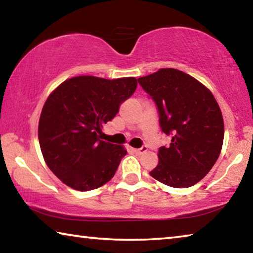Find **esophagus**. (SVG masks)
Returning <instances> with one entry per match:
<instances>
[{"label":"esophagus","mask_w":253,"mask_h":253,"mask_svg":"<svg viewBox=\"0 0 253 253\" xmlns=\"http://www.w3.org/2000/svg\"><path fill=\"white\" fill-rule=\"evenodd\" d=\"M132 152H135L136 154H143L145 152H147V147L142 146L140 148H132Z\"/></svg>","instance_id":"esophagus-1"}]
</instances>
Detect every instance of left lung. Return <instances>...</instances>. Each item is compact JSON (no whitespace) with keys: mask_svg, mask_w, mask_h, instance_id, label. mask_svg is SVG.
Here are the masks:
<instances>
[{"mask_svg":"<svg viewBox=\"0 0 253 253\" xmlns=\"http://www.w3.org/2000/svg\"><path fill=\"white\" fill-rule=\"evenodd\" d=\"M160 115L169 146L158 149V164L151 173L172 187H190L207 175L221 153L223 117L212 92L190 75L172 68L138 78Z\"/></svg>","mask_w":253,"mask_h":253,"instance_id":"8db88e82","label":"left lung"}]
</instances>
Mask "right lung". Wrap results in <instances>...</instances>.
Segmentation results:
<instances>
[{"label":"right lung","instance_id":"add662e5","mask_svg":"<svg viewBox=\"0 0 253 253\" xmlns=\"http://www.w3.org/2000/svg\"><path fill=\"white\" fill-rule=\"evenodd\" d=\"M136 78H70L42 108L39 143L48 168L77 191L95 190L114 177L126 149L101 140V128L135 92Z\"/></svg>","mask_w":253,"mask_h":253}]
</instances>
